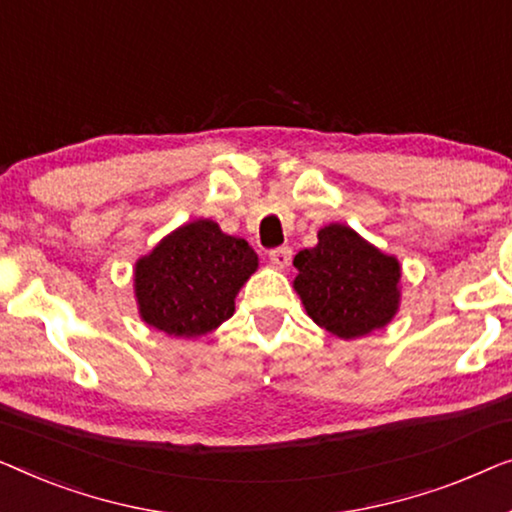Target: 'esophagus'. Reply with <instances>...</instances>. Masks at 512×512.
Masks as SVG:
<instances>
[{"label": "esophagus", "mask_w": 512, "mask_h": 512, "mask_svg": "<svg viewBox=\"0 0 512 512\" xmlns=\"http://www.w3.org/2000/svg\"><path fill=\"white\" fill-rule=\"evenodd\" d=\"M269 259H271V264L276 266V269H287V266L292 264V248L283 246V248L271 250V253H269Z\"/></svg>", "instance_id": "1"}]
</instances>
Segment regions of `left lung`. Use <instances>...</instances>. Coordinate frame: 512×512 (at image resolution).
<instances>
[{
    "label": "left lung",
    "mask_w": 512,
    "mask_h": 512,
    "mask_svg": "<svg viewBox=\"0 0 512 512\" xmlns=\"http://www.w3.org/2000/svg\"><path fill=\"white\" fill-rule=\"evenodd\" d=\"M308 318L331 336L355 341L394 320L401 306V264L341 222L318 232L313 248L294 257Z\"/></svg>",
    "instance_id": "left-lung-1"
}]
</instances>
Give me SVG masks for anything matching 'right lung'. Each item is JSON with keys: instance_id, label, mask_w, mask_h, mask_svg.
<instances>
[{"instance_id": "obj_1", "label": "right lung", "mask_w": 512, "mask_h": 512, "mask_svg": "<svg viewBox=\"0 0 512 512\" xmlns=\"http://www.w3.org/2000/svg\"><path fill=\"white\" fill-rule=\"evenodd\" d=\"M257 266L248 241L225 234L218 222H185L136 259L139 318L167 336H206L232 318L236 294Z\"/></svg>"}]
</instances>
